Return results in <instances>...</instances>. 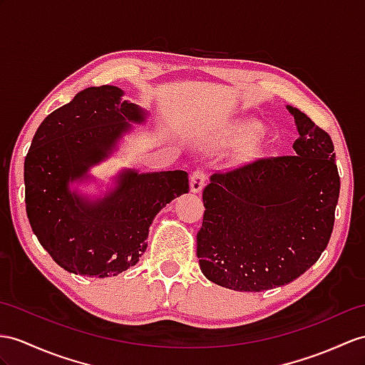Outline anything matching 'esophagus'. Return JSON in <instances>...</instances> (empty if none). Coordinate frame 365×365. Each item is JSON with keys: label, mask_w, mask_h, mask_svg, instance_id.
I'll return each instance as SVG.
<instances>
[{"label": "esophagus", "mask_w": 365, "mask_h": 365, "mask_svg": "<svg viewBox=\"0 0 365 365\" xmlns=\"http://www.w3.org/2000/svg\"><path fill=\"white\" fill-rule=\"evenodd\" d=\"M204 184H206V172L202 168L193 170L190 175V190L193 193H198L204 187Z\"/></svg>", "instance_id": "obj_1"}]
</instances>
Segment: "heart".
Segmentation results:
<instances>
[{
	"label": "heart",
	"mask_w": 365,
	"mask_h": 365,
	"mask_svg": "<svg viewBox=\"0 0 365 365\" xmlns=\"http://www.w3.org/2000/svg\"><path fill=\"white\" fill-rule=\"evenodd\" d=\"M260 135V127L255 123H242L238 127V136L243 140H252Z\"/></svg>",
	"instance_id": "obj_1"
}]
</instances>
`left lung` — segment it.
<instances>
[{
  "label": "left lung",
  "instance_id": "left-lung-1",
  "mask_svg": "<svg viewBox=\"0 0 365 365\" xmlns=\"http://www.w3.org/2000/svg\"><path fill=\"white\" fill-rule=\"evenodd\" d=\"M294 155L215 172L202 190L197 255L206 277L234 291L287 285L313 266L333 232L341 180L328 133L288 106Z\"/></svg>",
  "mask_w": 365,
  "mask_h": 365
}]
</instances>
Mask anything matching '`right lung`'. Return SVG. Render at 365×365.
<instances>
[{
  "instance_id": "obj_1",
  "label": "right lung",
  "mask_w": 365,
  "mask_h": 365,
  "mask_svg": "<svg viewBox=\"0 0 365 365\" xmlns=\"http://www.w3.org/2000/svg\"><path fill=\"white\" fill-rule=\"evenodd\" d=\"M118 86H91L41 122L24 159V201L40 245L61 268L90 277H111L139 262L148 227L167 202L189 192L182 170L123 172L101 201L71 193L68 182L111 152L128 122L144 111L120 101Z\"/></svg>"
}]
</instances>
